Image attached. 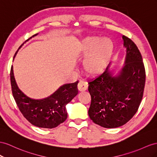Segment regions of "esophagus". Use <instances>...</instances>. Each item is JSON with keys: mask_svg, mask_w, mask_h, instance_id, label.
Masks as SVG:
<instances>
[{"mask_svg": "<svg viewBox=\"0 0 157 157\" xmlns=\"http://www.w3.org/2000/svg\"><path fill=\"white\" fill-rule=\"evenodd\" d=\"M88 88V84L87 82L83 81H80L78 83V89L79 91H86Z\"/></svg>", "mask_w": 157, "mask_h": 157, "instance_id": "obj_1", "label": "esophagus"}]
</instances>
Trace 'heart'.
Returning <instances> with one entry per match:
<instances>
[{
	"instance_id": "obj_1",
	"label": "heart",
	"mask_w": 157,
	"mask_h": 157,
	"mask_svg": "<svg viewBox=\"0 0 157 157\" xmlns=\"http://www.w3.org/2000/svg\"><path fill=\"white\" fill-rule=\"evenodd\" d=\"M113 46L110 40L96 36L87 37L78 48L79 54L86 56L83 60V69L90 75H96L105 70L113 54Z\"/></svg>"
}]
</instances>
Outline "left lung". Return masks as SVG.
<instances>
[{
	"instance_id": "1",
	"label": "left lung",
	"mask_w": 157,
	"mask_h": 157,
	"mask_svg": "<svg viewBox=\"0 0 157 157\" xmlns=\"http://www.w3.org/2000/svg\"><path fill=\"white\" fill-rule=\"evenodd\" d=\"M126 48L124 66L113 75L109 65L102 74L89 82L91 101L88 114L95 124L116 128L127 123L136 113L145 84V70L136 44L123 36Z\"/></svg>"
}]
</instances>
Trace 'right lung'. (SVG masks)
<instances>
[{"label":"right lung","mask_w":157,"mask_h":157,"mask_svg":"<svg viewBox=\"0 0 157 157\" xmlns=\"http://www.w3.org/2000/svg\"><path fill=\"white\" fill-rule=\"evenodd\" d=\"M38 34L33 36L25 42ZM18 50L15 53L14 58ZM10 82L13 97L22 114L31 124L40 128H55L65 121L67 117L66 106L78 94L77 81L61 86L46 98L32 99L19 89L14 76L13 66L10 70Z\"/></svg>","instance_id":"add662e5"}]
</instances>
